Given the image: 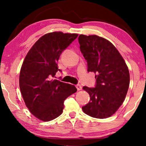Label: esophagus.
I'll return each instance as SVG.
<instances>
[{
    "label": "esophagus",
    "instance_id": "obj_1",
    "mask_svg": "<svg viewBox=\"0 0 146 146\" xmlns=\"http://www.w3.org/2000/svg\"><path fill=\"white\" fill-rule=\"evenodd\" d=\"M75 86H76V88H77V89H78V90H82V86L80 84H77Z\"/></svg>",
    "mask_w": 146,
    "mask_h": 146
}]
</instances>
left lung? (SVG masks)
Returning <instances> with one entry per match:
<instances>
[{
    "label": "left lung",
    "instance_id": "1",
    "mask_svg": "<svg viewBox=\"0 0 146 146\" xmlns=\"http://www.w3.org/2000/svg\"><path fill=\"white\" fill-rule=\"evenodd\" d=\"M81 53L87 62V71L95 73V87L84 86L90 102L82 107L92 117L105 119L113 115L124 101L130 74L124 60L115 46L95 35L78 37Z\"/></svg>",
    "mask_w": 146,
    "mask_h": 146
}]
</instances>
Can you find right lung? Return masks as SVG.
Returning a JSON list of instances; mask_svg holds the SVG:
<instances>
[{
  "label": "right lung",
  "mask_w": 146,
  "mask_h": 146,
  "mask_svg": "<svg viewBox=\"0 0 146 146\" xmlns=\"http://www.w3.org/2000/svg\"><path fill=\"white\" fill-rule=\"evenodd\" d=\"M78 36L62 32L46 33L25 57L20 73V89L28 109L42 121L59 117L64 100L77 91L74 85L54 78L58 71L62 72L57 63L60 55Z\"/></svg>",
  "instance_id": "obj_1"
}]
</instances>
